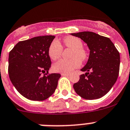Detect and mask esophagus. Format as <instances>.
Masks as SVG:
<instances>
[{"instance_id": "obj_1", "label": "esophagus", "mask_w": 130, "mask_h": 130, "mask_svg": "<svg viewBox=\"0 0 130 130\" xmlns=\"http://www.w3.org/2000/svg\"><path fill=\"white\" fill-rule=\"evenodd\" d=\"M62 76H69V73H61Z\"/></svg>"}]
</instances>
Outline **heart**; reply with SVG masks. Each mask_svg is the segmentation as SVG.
I'll list each match as a JSON object with an SVG mask.
<instances>
[{
    "label": "heart",
    "mask_w": 130,
    "mask_h": 130,
    "mask_svg": "<svg viewBox=\"0 0 130 130\" xmlns=\"http://www.w3.org/2000/svg\"><path fill=\"white\" fill-rule=\"evenodd\" d=\"M63 45L71 49L70 59H60L53 65L52 69L57 73H69L80 66V61H84L87 58V52L83 47V42L79 38L67 36L62 40ZM62 46L57 41H53L48 49V55L52 60H56L61 57Z\"/></svg>",
    "instance_id": "b5f03b06"
}]
</instances>
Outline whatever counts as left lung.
I'll return each instance as SVG.
<instances>
[{"instance_id":"left-lung-1","label":"left lung","mask_w":130,"mask_h":130,"mask_svg":"<svg viewBox=\"0 0 130 130\" xmlns=\"http://www.w3.org/2000/svg\"><path fill=\"white\" fill-rule=\"evenodd\" d=\"M83 40L90 50L89 59L80 69L86 72L73 85L75 92L87 100L100 99L109 92L117 80L120 57L108 38L92 31L71 34Z\"/></svg>"}]
</instances>
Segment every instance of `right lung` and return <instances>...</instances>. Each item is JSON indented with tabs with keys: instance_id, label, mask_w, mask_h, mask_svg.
Instances as JSON below:
<instances>
[{
	"instance_id": "right-lung-1",
	"label": "right lung",
	"mask_w": 130,
	"mask_h": 130,
	"mask_svg": "<svg viewBox=\"0 0 130 130\" xmlns=\"http://www.w3.org/2000/svg\"><path fill=\"white\" fill-rule=\"evenodd\" d=\"M54 38L53 36H43L19 41L10 52V81L16 90L29 100H45L57 87L61 75H47L52 65L48 49ZM45 72L42 76L41 74Z\"/></svg>"
}]
</instances>
